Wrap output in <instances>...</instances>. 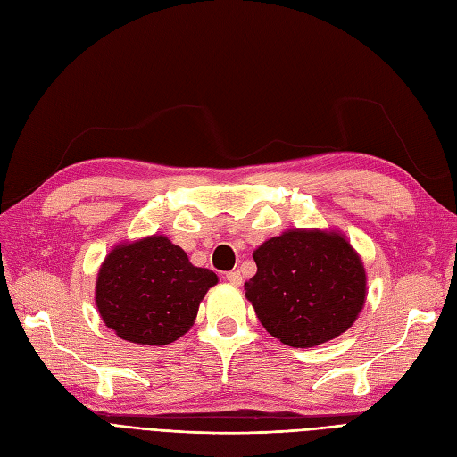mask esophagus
Segmentation results:
<instances>
[{
	"label": "esophagus",
	"mask_w": 457,
	"mask_h": 457,
	"mask_svg": "<svg viewBox=\"0 0 457 457\" xmlns=\"http://www.w3.org/2000/svg\"><path fill=\"white\" fill-rule=\"evenodd\" d=\"M225 278H227V282H230L232 286H242V274L238 272V270H230V272H227L225 274Z\"/></svg>",
	"instance_id": "34e87169"
}]
</instances>
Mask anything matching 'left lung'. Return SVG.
Returning <instances> with one entry per match:
<instances>
[{"label": "left lung", "mask_w": 457, "mask_h": 457, "mask_svg": "<svg viewBox=\"0 0 457 457\" xmlns=\"http://www.w3.org/2000/svg\"><path fill=\"white\" fill-rule=\"evenodd\" d=\"M253 259L245 297L269 334L289 347L336 339L364 307L362 259L336 230H287L262 242Z\"/></svg>", "instance_id": "left-lung-1"}]
</instances>
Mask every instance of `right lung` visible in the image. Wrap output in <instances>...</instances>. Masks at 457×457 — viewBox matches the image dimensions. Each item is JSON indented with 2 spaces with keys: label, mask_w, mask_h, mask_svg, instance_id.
<instances>
[{
  "label": "right lung",
  "mask_w": 457,
  "mask_h": 457,
  "mask_svg": "<svg viewBox=\"0 0 457 457\" xmlns=\"http://www.w3.org/2000/svg\"><path fill=\"white\" fill-rule=\"evenodd\" d=\"M217 274L195 267L162 234L118 244L96 276L95 301L116 336L139 345H168L195 324Z\"/></svg>",
  "instance_id": "right-lung-1"
}]
</instances>
